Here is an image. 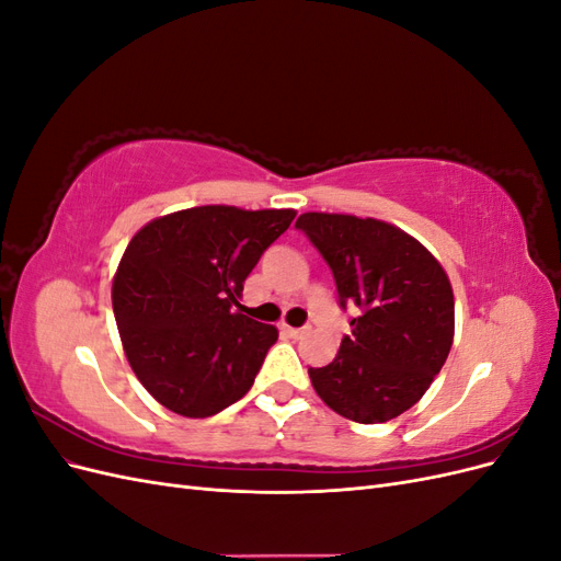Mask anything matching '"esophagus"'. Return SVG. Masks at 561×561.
Returning a JSON list of instances; mask_svg holds the SVG:
<instances>
[{
  "label": "esophagus",
  "instance_id": "obj_1",
  "mask_svg": "<svg viewBox=\"0 0 561 561\" xmlns=\"http://www.w3.org/2000/svg\"><path fill=\"white\" fill-rule=\"evenodd\" d=\"M283 332H285L287 336H293V339H299V336H304V334H307V328H290V325H283Z\"/></svg>",
  "mask_w": 561,
  "mask_h": 561
}]
</instances>
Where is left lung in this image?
Returning <instances> with one entry per match:
<instances>
[{"mask_svg":"<svg viewBox=\"0 0 561 561\" xmlns=\"http://www.w3.org/2000/svg\"><path fill=\"white\" fill-rule=\"evenodd\" d=\"M295 227L332 268L339 307L358 309L334 360L309 367L316 393L358 423L400 416L426 393L454 342L445 268L381 219L304 213Z\"/></svg>","mask_w":561,"mask_h":561,"instance_id":"left-lung-1","label":"left lung"}]
</instances>
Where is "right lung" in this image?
<instances>
[{
  "instance_id": "right-lung-1",
  "label": "right lung",
  "mask_w": 561,
  "mask_h": 561,
  "mask_svg": "<svg viewBox=\"0 0 561 561\" xmlns=\"http://www.w3.org/2000/svg\"><path fill=\"white\" fill-rule=\"evenodd\" d=\"M295 210L203 206L165 215L128 243L112 285L135 377L168 410L206 419L241 400L278 330L243 316V283Z\"/></svg>"
}]
</instances>
